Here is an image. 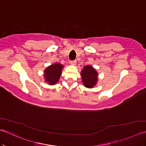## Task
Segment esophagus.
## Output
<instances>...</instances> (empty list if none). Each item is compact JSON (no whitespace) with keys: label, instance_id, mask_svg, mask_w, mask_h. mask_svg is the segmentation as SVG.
Returning <instances> with one entry per match:
<instances>
[{"label":"esophagus","instance_id":"obj_1","mask_svg":"<svg viewBox=\"0 0 146 146\" xmlns=\"http://www.w3.org/2000/svg\"><path fill=\"white\" fill-rule=\"evenodd\" d=\"M76 63H77L76 60H71V61L70 62V64L71 65H75L76 64Z\"/></svg>","mask_w":146,"mask_h":146}]
</instances>
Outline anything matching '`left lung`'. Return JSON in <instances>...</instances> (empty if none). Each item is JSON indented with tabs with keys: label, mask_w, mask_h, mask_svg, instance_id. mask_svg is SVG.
<instances>
[{
	"label": "left lung",
	"mask_w": 146,
	"mask_h": 146,
	"mask_svg": "<svg viewBox=\"0 0 146 146\" xmlns=\"http://www.w3.org/2000/svg\"><path fill=\"white\" fill-rule=\"evenodd\" d=\"M82 82L86 87L91 88L96 84L98 73L93 67L90 65L85 66L81 73Z\"/></svg>",
	"instance_id": "left-lung-1"
}]
</instances>
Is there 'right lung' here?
Instances as JSON below:
<instances>
[{
  "instance_id": "obj_1",
  "label": "right lung",
  "mask_w": 146,
  "mask_h": 146,
  "mask_svg": "<svg viewBox=\"0 0 146 146\" xmlns=\"http://www.w3.org/2000/svg\"><path fill=\"white\" fill-rule=\"evenodd\" d=\"M62 68L63 65L59 63H56L47 67L44 70L45 81L51 85L57 82L61 76Z\"/></svg>"
}]
</instances>
